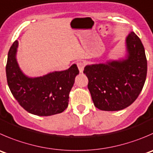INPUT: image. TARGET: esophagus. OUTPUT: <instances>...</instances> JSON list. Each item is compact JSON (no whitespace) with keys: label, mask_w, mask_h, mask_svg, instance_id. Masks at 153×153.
I'll list each match as a JSON object with an SVG mask.
<instances>
[{"label":"esophagus","mask_w":153,"mask_h":153,"mask_svg":"<svg viewBox=\"0 0 153 153\" xmlns=\"http://www.w3.org/2000/svg\"><path fill=\"white\" fill-rule=\"evenodd\" d=\"M77 66H78V69H79V72H81V73H82L83 71H84V66H85V63L82 61H78V63H77Z\"/></svg>","instance_id":"obj_1"}]
</instances>
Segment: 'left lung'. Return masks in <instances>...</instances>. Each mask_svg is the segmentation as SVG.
Wrapping results in <instances>:
<instances>
[{
	"instance_id": "1",
	"label": "left lung",
	"mask_w": 153,
	"mask_h": 153,
	"mask_svg": "<svg viewBox=\"0 0 153 153\" xmlns=\"http://www.w3.org/2000/svg\"><path fill=\"white\" fill-rule=\"evenodd\" d=\"M125 59L87 65L84 73L94 105L102 111H120L131 105L144 85L147 61L143 45L134 32L126 39Z\"/></svg>"
}]
</instances>
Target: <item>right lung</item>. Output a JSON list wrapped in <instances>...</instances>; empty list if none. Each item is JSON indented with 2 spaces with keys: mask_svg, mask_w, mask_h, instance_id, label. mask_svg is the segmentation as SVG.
I'll return each mask as SVG.
<instances>
[{
  "mask_svg": "<svg viewBox=\"0 0 153 153\" xmlns=\"http://www.w3.org/2000/svg\"><path fill=\"white\" fill-rule=\"evenodd\" d=\"M19 42L10 47L6 66L7 80L12 94L19 105L37 116H51L63 112L68 107L69 94L79 74L76 64L68 69L52 72L36 78L22 72L16 60Z\"/></svg>",
  "mask_w": 153,
  "mask_h": 153,
  "instance_id": "right-lung-1",
  "label": "right lung"
}]
</instances>
